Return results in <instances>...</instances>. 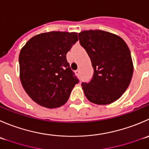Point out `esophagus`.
Here are the masks:
<instances>
[{"label":"esophagus","instance_id":"esophagus-1","mask_svg":"<svg viewBox=\"0 0 149 149\" xmlns=\"http://www.w3.org/2000/svg\"><path fill=\"white\" fill-rule=\"evenodd\" d=\"M76 73L77 76H79L80 75V70H76Z\"/></svg>","mask_w":149,"mask_h":149}]
</instances>
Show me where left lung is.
Masks as SVG:
<instances>
[{
	"instance_id": "1",
	"label": "left lung",
	"mask_w": 149,
	"mask_h": 149,
	"mask_svg": "<svg viewBox=\"0 0 149 149\" xmlns=\"http://www.w3.org/2000/svg\"><path fill=\"white\" fill-rule=\"evenodd\" d=\"M79 38L94 69L92 80L81 84L85 96L97 105L112 103L132 79L133 64L127 45L119 36L100 30L82 31Z\"/></svg>"
}]
</instances>
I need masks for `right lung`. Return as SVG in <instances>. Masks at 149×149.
I'll return each mask as SVG.
<instances>
[{
	"instance_id": "right-lung-1",
	"label": "right lung",
	"mask_w": 149,
	"mask_h": 149,
	"mask_svg": "<svg viewBox=\"0 0 149 149\" xmlns=\"http://www.w3.org/2000/svg\"><path fill=\"white\" fill-rule=\"evenodd\" d=\"M78 41L76 33L52 31L35 36L19 56L22 85L30 97L43 107L64 105L79 79L66 59Z\"/></svg>"
}]
</instances>
